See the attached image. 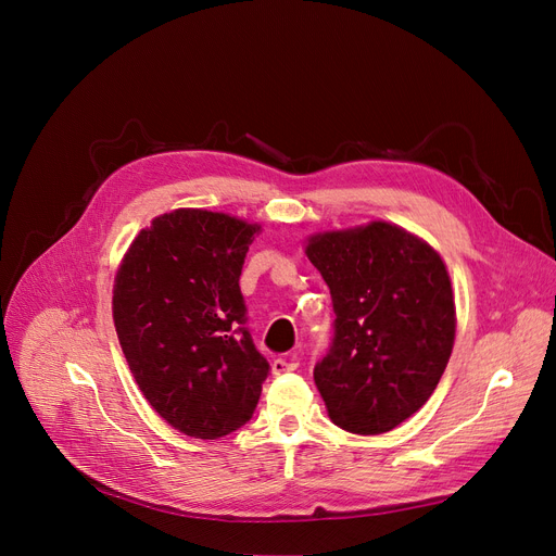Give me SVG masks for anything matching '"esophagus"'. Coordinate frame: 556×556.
I'll list each match as a JSON object with an SVG mask.
<instances>
[{
	"label": "esophagus",
	"mask_w": 556,
	"mask_h": 556,
	"mask_svg": "<svg viewBox=\"0 0 556 556\" xmlns=\"http://www.w3.org/2000/svg\"><path fill=\"white\" fill-rule=\"evenodd\" d=\"M298 367H300V363H298V356H295V354H286V356L273 361V371H275V374L295 371Z\"/></svg>",
	"instance_id": "esophagus-1"
}]
</instances>
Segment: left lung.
Segmentation results:
<instances>
[{
  "mask_svg": "<svg viewBox=\"0 0 556 556\" xmlns=\"http://www.w3.org/2000/svg\"><path fill=\"white\" fill-rule=\"evenodd\" d=\"M333 302V338L313 369L342 430L381 434L413 417L446 369L455 302L442 256L390 223L317 233L306 245Z\"/></svg>",
  "mask_w": 556,
  "mask_h": 556,
  "instance_id": "left-lung-1",
  "label": "left lung"
}]
</instances>
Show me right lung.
I'll return each instance as SVG.
<instances>
[{
	"label": "right lung",
	"instance_id": "add662e5",
	"mask_svg": "<svg viewBox=\"0 0 556 556\" xmlns=\"http://www.w3.org/2000/svg\"><path fill=\"white\" fill-rule=\"evenodd\" d=\"M256 231L227 214L175 210L137 233L114 279V327L139 390L195 440L245 426L270 374L239 286Z\"/></svg>",
	"mask_w": 556,
	"mask_h": 556
}]
</instances>
